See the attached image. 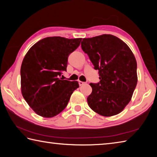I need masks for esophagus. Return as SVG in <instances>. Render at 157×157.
<instances>
[{
    "mask_svg": "<svg viewBox=\"0 0 157 157\" xmlns=\"http://www.w3.org/2000/svg\"><path fill=\"white\" fill-rule=\"evenodd\" d=\"M86 84V82H82V81H79V86H82V85H84V84Z\"/></svg>",
    "mask_w": 157,
    "mask_h": 157,
    "instance_id": "obj_1",
    "label": "esophagus"
}]
</instances>
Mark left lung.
<instances>
[{
    "mask_svg": "<svg viewBox=\"0 0 157 157\" xmlns=\"http://www.w3.org/2000/svg\"><path fill=\"white\" fill-rule=\"evenodd\" d=\"M81 46L98 70L100 79L99 83L90 84V108L106 117L120 113L131 100L138 82L137 63L131 49L111 34L84 38Z\"/></svg>",
    "mask_w": 157,
    "mask_h": 157,
    "instance_id": "left-lung-1",
    "label": "left lung"
}]
</instances>
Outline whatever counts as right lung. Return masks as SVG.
<instances>
[{"label": "right lung", "mask_w": 157, "mask_h": 157, "mask_svg": "<svg viewBox=\"0 0 157 157\" xmlns=\"http://www.w3.org/2000/svg\"><path fill=\"white\" fill-rule=\"evenodd\" d=\"M82 38L46 37L32 46L21 67V94L37 115L52 118L67 106L71 95L79 87L78 81L59 78L66 71L68 55Z\"/></svg>", "instance_id": "right-lung-1"}]
</instances>
